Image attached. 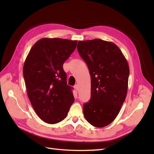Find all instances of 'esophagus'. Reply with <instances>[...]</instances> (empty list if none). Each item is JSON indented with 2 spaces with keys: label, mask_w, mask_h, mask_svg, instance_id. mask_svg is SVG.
I'll list each match as a JSON object with an SVG mask.
<instances>
[{
  "label": "esophagus",
  "mask_w": 154,
  "mask_h": 154,
  "mask_svg": "<svg viewBox=\"0 0 154 154\" xmlns=\"http://www.w3.org/2000/svg\"><path fill=\"white\" fill-rule=\"evenodd\" d=\"M74 88H75V90L76 91H78V90H79V86H78V85H76L75 86H74Z\"/></svg>",
  "instance_id": "esophagus-1"
}]
</instances>
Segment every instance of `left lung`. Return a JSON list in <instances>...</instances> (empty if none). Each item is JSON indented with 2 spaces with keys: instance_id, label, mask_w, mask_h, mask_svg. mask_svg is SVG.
Wrapping results in <instances>:
<instances>
[{
  "instance_id": "8db88e82",
  "label": "left lung",
  "mask_w": 154,
  "mask_h": 154,
  "mask_svg": "<svg viewBox=\"0 0 154 154\" xmlns=\"http://www.w3.org/2000/svg\"><path fill=\"white\" fill-rule=\"evenodd\" d=\"M77 49L91 81V97L83 105V115L94 127H106L117 117L127 96V60L114 43L101 39L78 41Z\"/></svg>"
}]
</instances>
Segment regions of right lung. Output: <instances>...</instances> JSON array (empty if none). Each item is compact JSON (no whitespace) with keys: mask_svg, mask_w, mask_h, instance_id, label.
Segmentation results:
<instances>
[{"mask_svg":"<svg viewBox=\"0 0 154 154\" xmlns=\"http://www.w3.org/2000/svg\"><path fill=\"white\" fill-rule=\"evenodd\" d=\"M76 45L77 40L43 38L33 45L25 60L23 75L27 96L36 114L47 123L62 122L74 101L63 64Z\"/></svg>","mask_w":154,"mask_h":154,"instance_id":"obj_1","label":"right lung"}]
</instances>
